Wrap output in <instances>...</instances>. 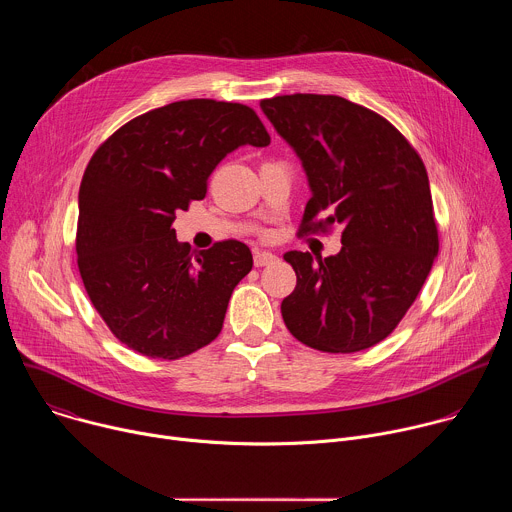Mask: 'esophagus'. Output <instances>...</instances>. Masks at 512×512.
<instances>
[{"instance_id":"1","label":"esophagus","mask_w":512,"mask_h":512,"mask_svg":"<svg viewBox=\"0 0 512 512\" xmlns=\"http://www.w3.org/2000/svg\"><path fill=\"white\" fill-rule=\"evenodd\" d=\"M277 257L273 255V253H269V251H257L255 253V257H253V261H255V267H263V265H269V263H273Z\"/></svg>"}]
</instances>
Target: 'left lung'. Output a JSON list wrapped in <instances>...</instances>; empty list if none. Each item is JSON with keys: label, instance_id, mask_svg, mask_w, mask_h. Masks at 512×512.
Instances as JSON below:
<instances>
[{"label": "left lung", "instance_id": "1", "mask_svg": "<svg viewBox=\"0 0 512 512\" xmlns=\"http://www.w3.org/2000/svg\"><path fill=\"white\" fill-rule=\"evenodd\" d=\"M261 109L308 178L302 233L342 227L336 255H283L298 275L283 322L322 352L371 348L411 308L440 249L425 166L387 119L342 97L283 95Z\"/></svg>", "mask_w": 512, "mask_h": 512}]
</instances>
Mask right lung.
<instances>
[{"mask_svg":"<svg viewBox=\"0 0 512 512\" xmlns=\"http://www.w3.org/2000/svg\"><path fill=\"white\" fill-rule=\"evenodd\" d=\"M269 141L247 105L188 99L131 119L95 152L79 190V271L125 346L176 360L221 332L233 289L253 267L251 249L223 241L196 251L176 241L172 223L204 198L231 152Z\"/></svg>","mask_w":512,"mask_h":512,"instance_id":"obj_1","label":"right lung"}]
</instances>
